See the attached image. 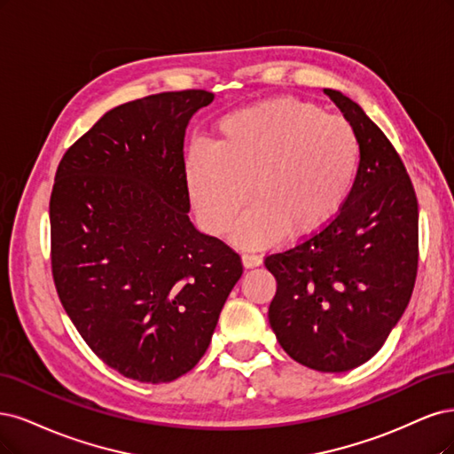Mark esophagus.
<instances>
[{"label":"esophagus","instance_id":"esophagus-1","mask_svg":"<svg viewBox=\"0 0 454 454\" xmlns=\"http://www.w3.org/2000/svg\"><path fill=\"white\" fill-rule=\"evenodd\" d=\"M241 262H243V266H245L247 270L258 268V266H262V256H258V254H243V256H241Z\"/></svg>","mask_w":454,"mask_h":454}]
</instances>
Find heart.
Instances as JSON below:
<instances>
[{"instance_id": "obj_1", "label": "heart", "mask_w": 454, "mask_h": 454, "mask_svg": "<svg viewBox=\"0 0 454 454\" xmlns=\"http://www.w3.org/2000/svg\"><path fill=\"white\" fill-rule=\"evenodd\" d=\"M358 160L356 131L343 116L279 98L224 116L215 147L190 149L184 184L201 226L215 236L253 192L256 203L233 226L231 241L258 248L330 224L353 188Z\"/></svg>"}]
</instances>
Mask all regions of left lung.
I'll return each mask as SVG.
<instances>
[{"mask_svg":"<svg viewBox=\"0 0 454 454\" xmlns=\"http://www.w3.org/2000/svg\"><path fill=\"white\" fill-rule=\"evenodd\" d=\"M355 128L360 162L323 230L266 258L277 281L270 325L290 358L340 373L368 362L398 325L419 264V206L398 153L364 109L325 89Z\"/></svg>","mask_w":454,"mask_h":454,"instance_id":"8db88e82","label":"left lung"}]
</instances>
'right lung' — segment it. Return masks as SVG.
I'll list each match as a JSON object with an SVG mask.
<instances>
[{
	"label": "right lung",
	"instance_id": "right-lung-1",
	"mask_svg": "<svg viewBox=\"0 0 454 454\" xmlns=\"http://www.w3.org/2000/svg\"><path fill=\"white\" fill-rule=\"evenodd\" d=\"M207 90L164 92L107 111L73 143L51 196L58 296L109 368L169 383L206 355L243 273L228 245L190 223L184 134Z\"/></svg>",
	"mask_w": 454,
	"mask_h": 454
}]
</instances>
